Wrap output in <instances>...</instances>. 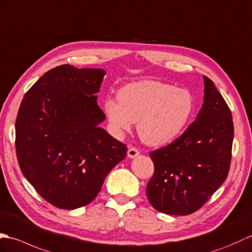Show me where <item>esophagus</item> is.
<instances>
[{
	"instance_id": "1",
	"label": "esophagus",
	"mask_w": 252,
	"mask_h": 252,
	"mask_svg": "<svg viewBox=\"0 0 252 252\" xmlns=\"http://www.w3.org/2000/svg\"><path fill=\"white\" fill-rule=\"evenodd\" d=\"M138 155H139V151H138L136 148L131 147V148L128 149L127 156H128V158H137Z\"/></svg>"
}]
</instances>
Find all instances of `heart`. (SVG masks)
Masks as SVG:
<instances>
[{"mask_svg": "<svg viewBox=\"0 0 252 252\" xmlns=\"http://www.w3.org/2000/svg\"><path fill=\"white\" fill-rule=\"evenodd\" d=\"M117 99L108 98L103 103L112 131L122 136L138 122L139 136L152 147H163L180 137L194 112L191 93L159 81L127 84L117 93Z\"/></svg>", "mask_w": 252, "mask_h": 252, "instance_id": "heart-1", "label": "heart"}]
</instances>
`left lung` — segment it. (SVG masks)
Wrapping results in <instances>:
<instances>
[{
    "instance_id": "obj_1",
    "label": "left lung",
    "mask_w": 252,
    "mask_h": 252,
    "mask_svg": "<svg viewBox=\"0 0 252 252\" xmlns=\"http://www.w3.org/2000/svg\"><path fill=\"white\" fill-rule=\"evenodd\" d=\"M204 103L196 120L177 140L150 153L154 175L147 196L163 214L187 216L198 210L230 170L232 113L214 82L204 75Z\"/></svg>"
}]
</instances>
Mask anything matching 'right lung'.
Segmentation results:
<instances>
[{
    "instance_id": "obj_1",
    "label": "right lung",
    "mask_w": 252,
    "mask_h": 252,
    "mask_svg": "<svg viewBox=\"0 0 252 252\" xmlns=\"http://www.w3.org/2000/svg\"><path fill=\"white\" fill-rule=\"evenodd\" d=\"M105 71L63 64L25 94L16 119L19 167L41 196L61 209L96 198L127 148L99 127L105 120L97 93Z\"/></svg>"
}]
</instances>
